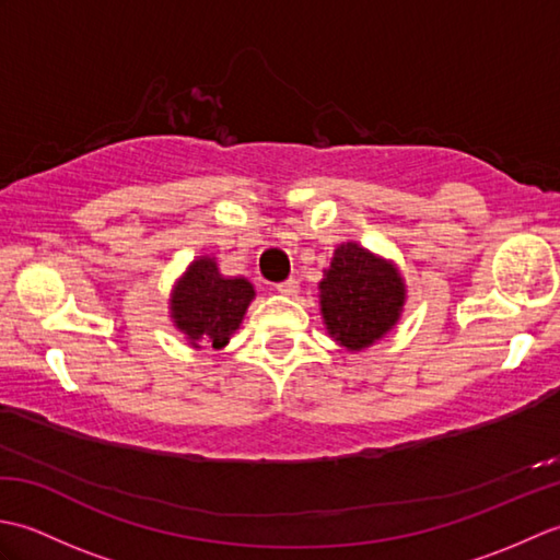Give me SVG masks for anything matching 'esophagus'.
I'll list each match as a JSON object with an SVG mask.
<instances>
[{"label":"esophagus","mask_w":560,"mask_h":560,"mask_svg":"<svg viewBox=\"0 0 560 560\" xmlns=\"http://www.w3.org/2000/svg\"><path fill=\"white\" fill-rule=\"evenodd\" d=\"M277 291H279L281 295H295V293H299V281H295V279L281 281V283H277Z\"/></svg>","instance_id":"obj_1"}]
</instances>
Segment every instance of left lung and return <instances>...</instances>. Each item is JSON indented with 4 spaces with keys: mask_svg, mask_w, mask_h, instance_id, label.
<instances>
[{
    "mask_svg": "<svg viewBox=\"0 0 560 560\" xmlns=\"http://www.w3.org/2000/svg\"><path fill=\"white\" fill-rule=\"evenodd\" d=\"M407 287L395 261L359 243H343L319 281V311L329 337L347 351H363L397 325Z\"/></svg>",
    "mask_w": 560,
    "mask_h": 560,
    "instance_id": "left-lung-1",
    "label": "left lung"
}]
</instances>
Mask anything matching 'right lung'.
Masks as SVG:
<instances>
[{"instance_id":"add662e5","label":"right lung","mask_w":560,"mask_h":560,"mask_svg":"<svg viewBox=\"0 0 560 560\" xmlns=\"http://www.w3.org/2000/svg\"><path fill=\"white\" fill-rule=\"evenodd\" d=\"M255 287L243 277H223L213 257H197L171 293V319L189 347L223 349L241 327Z\"/></svg>"}]
</instances>
